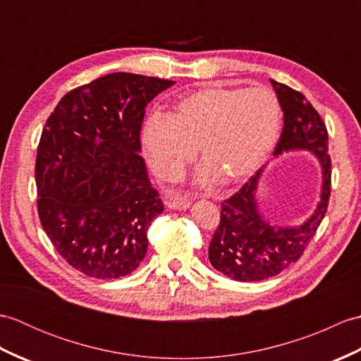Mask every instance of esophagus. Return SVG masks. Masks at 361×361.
<instances>
[{"label":"esophagus","mask_w":361,"mask_h":361,"mask_svg":"<svg viewBox=\"0 0 361 361\" xmlns=\"http://www.w3.org/2000/svg\"><path fill=\"white\" fill-rule=\"evenodd\" d=\"M190 204H192V200L189 197L181 195V194H175L171 198H169L167 206L171 209H178V211H185L189 209Z\"/></svg>","instance_id":"34e87169"}]
</instances>
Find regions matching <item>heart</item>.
<instances>
[{
    "mask_svg": "<svg viewBox=\"0 0 361 361\" xmlns=\"http://www.w3.org/2000/svg\"><path fill=\"white\" fill-rule=\"evenodd\" d=\"M281 127L282 106L271 90L206 85L180 99L169 114H152L141 142L161 180L178 181L197 149L200 185H235L267 163Z\"/></svg>",
    "mask_w": 361,
    "mask_h": 361,
    "instance_id": "1",
    "label": "heart"
}]
</instances>
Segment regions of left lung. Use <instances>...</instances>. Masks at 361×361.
Here are the masks:
<instances>
[{
    "label": "left lung",
    "instance_id": "obj_1",
    "mask_svg": "<svg viewBox=\"0 0 361 361\" xmlns=\"http://www.w3.org/2000/svg\"><path fill=\"white\" fill-rule=\"evenodd\" d=\"M271 85L283 111V128L273 155L291 150L310 152L321 166L323 183L315 211L296 226L273 225L262 216L257 186L265 166L239 192L221 203L220 224L209 245V262L217 271L240 282L264 281L296 262L324 219L331 197L332 171L326 124L304 94L276 80H271Z\"/></svg>",
    "mask_w": 361,
    "mask_h": 361
}]
</instances>
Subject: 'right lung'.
Returning <instances> with one entry per match:
<instances>
[{"mask_svg": "<svg viewBox=\"0 0 361 361\" xmlns=\"http://www.w3.org/2000/svg\"><path fill=\"white\" fill-rule=\"evenodd\" d=\"M173 80L113 73L66 93L42 132L37 208L68 264L96 279L135 271L164 206L140 155L145 106Z\"/></svg>", "mask_w": 361, "mask_h": 361, "instance_id": "obj_1", "label": "right lung"}]
</instances>
